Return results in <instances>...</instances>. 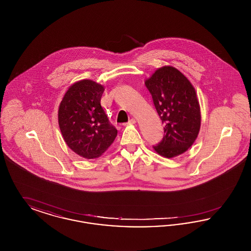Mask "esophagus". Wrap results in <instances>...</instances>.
Returning <instances> with one entry per match:
<instances>
[{"instance_id": "esophagus-1", "label": "esophagus", "mask_w": 251, "mask_h": 251, "mask_svg": "<svg viewBox=\"0 0 251 251\" xmlns=\"http://www.w3.org/2000/svg\"><path fill=\"white\" fill-rule=\"evenodd\" d=\"M135 122H136V120H134V119H131V120H129L128 124H135Z\"/></svg>"}]
</instances>
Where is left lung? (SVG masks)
<instances>
[{
    "instance_id": "1",
    "label": "left lung",
    "mask_w": 251,
    "mask_h": 251,
    "mask_svg": "<svg viewBox=\"0 0 251 251\" xmlns=\"http://www.w3.org/2000/svg\"><path fill=\"white\" fill-rule=\"evenodd\" d=\"M156 111L165 123L164 137L153 149L158 154L173 158L185 152L201 129V107L190 81L171 66L158 70L145 81Z\"/></svg>"
}]
</instances>
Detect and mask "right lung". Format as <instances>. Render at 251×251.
Returning a JSON list of instances; mask_svg holds the SVG:
<instances>
[{
    "instance_id": "right-lung-1",
    "label": "right lung",
    "mask_w": 251,
    "mask_h": 251,
    "mask_svg": "<svg viewBox=\"0 0 251 251\" xmlns=\"http://www.w3.org/2000/svg\"><path fill=\"white\" fill-rule=\"evenodd\" d=\"M104 87L81 80L69 87L58 110V124L68 147L86 159L98 158L114 142L118 130L100 105Z\"/></svg>"
}]
</instances>
